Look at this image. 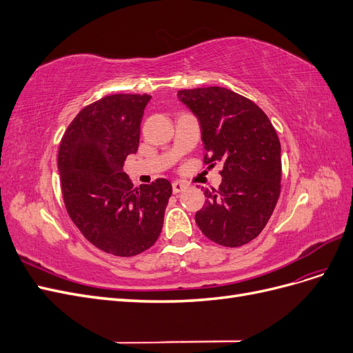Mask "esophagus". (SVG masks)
Listing matches in <instances>:
<instances>
[{"mask_svg":"<svg viewBox=\"0 0 353 353\" xmlns=\"http://www.w3.org/2000/svg\"><path fill=\"white\" fill-rule=\"evenodd\" d=\"M185 184H183V183H179V181H175V183L172 184V191L175 194H178V193H181V191L183 190H185Z\"/></svg>","mask_w":353,"mask_h":353,"instance_id":"1","label":"esophagus"}]
</instances>
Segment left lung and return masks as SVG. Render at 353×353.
I'll return each mask as SVG.
<instances>
[{
    "label": "left lung",
    "instance_id": "8db88e82",
    "mask_svg": "<svg viewBox=\"0 0 353 353\" xmlns=\"http://www.w3.org/2000/svg\"><path fill=\"white\" fill-rule=\"evenodd\" d=\"M178 99L197 117L208 163L223 165L219 190H203L197 225L209 240L239 248L259 236L280 197L279 137L258 105L231 90H181Z\"/></svg>",
    "mask_w": 353,
    "mask_h": 353
}]
</instances>
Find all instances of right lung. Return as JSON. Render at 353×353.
Masks as SVG:
<instances>
[{"label": "right lung", "instance_id": "right-lung-1", "mask_svg": "<svg viewBox=\"0 0 353 353\" xmlns=\"http://www.w3.org/2000/svg\"><path fill=\"white\" fill-rule=\"evenodd\" d=\"M152 95L114 94L74 117L59 148V174L70 219L95 248L130 258L150 249L163 227L172 194L168 179L132 190L125 159L140 144Z\"/></svg>", "mask_w": 353, "mask_h": 353}]
</instances>
